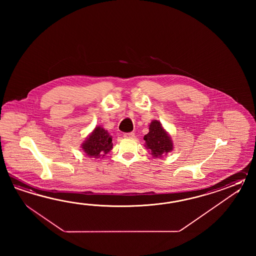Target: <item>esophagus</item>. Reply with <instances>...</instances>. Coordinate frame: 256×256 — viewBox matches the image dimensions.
<instances>
[{"instance_id":"1","label":"esophagus","mask_w":256,"mask_h":256,"mask_svg":"<svg viewBox=\"0 0 256 256\" xmlns=\"http://www.w3.org/2000/svg\"><path fill=\"white\" fill-rule=\"evenodd\" d=\"M124 137H126V138H134V132H126V134H124Z\"/></svg>"}]
</instances>
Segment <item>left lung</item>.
Segmentation results:
<instances>
[{
    "instance_id": "1",
    "label": "left lung",
    "mask_w": 256,
    "mask_h": 256,
    "mask_svg": "<svg viewBox=\"0 0 256 256\" xmlns=\"http://www.w3.org/2000/svg\"><path fill=\"white\" fill-rule=\"evenodd\" d=\"M148 149L151 150L154 158H160L164 154L173 149V144L168 134L164 130L158 120H154L149 127V132L144 137Z\"/></svg>"
}]
</instances>
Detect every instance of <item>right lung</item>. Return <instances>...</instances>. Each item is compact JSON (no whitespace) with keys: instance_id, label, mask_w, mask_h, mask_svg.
<instances>
[{"instance_id":"obj_1","label":"right lung","mask_w":256,"mask_h":256,"mask_svg":"<svg viewBox=\"0 0 256 256\" xmlns=\"http://www.w3.org/2000/svg\"><path fill=\"white\" fill-rule=\"evenodd\" d=\"M112 148V140L109 134L102 127H97L82 146V149L88 156L100 158Z\"/></svg>"}]
</instances>
